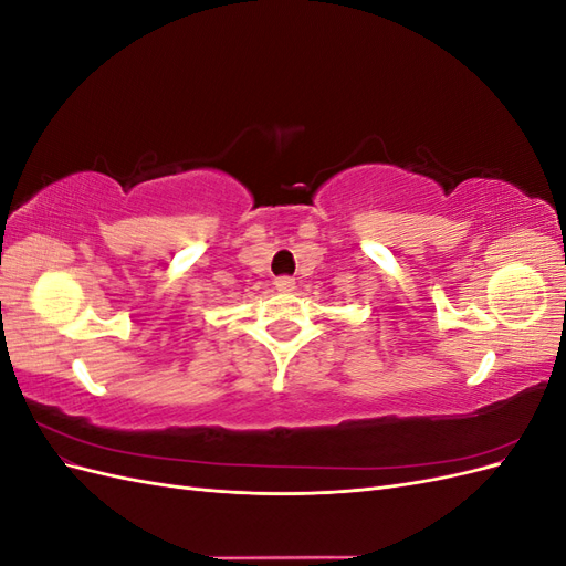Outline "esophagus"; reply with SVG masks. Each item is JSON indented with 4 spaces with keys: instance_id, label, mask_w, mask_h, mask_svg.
<instances>
[{
    "instance_id": "34e87169",
    "label": "esophagus",
    "mask_w": 566,
    "mask_h": 566,
    "mask_svg": "<svg viewBox=\"0 0 566 566\" xmlns=\"http://www.w3.org/2000/svg\"><path fill=\"white\" fill-rule=\"evenodd\" d=\"M273 285H276L279 293H293V290H295V279L279 276L276 281H273Z\"/></svg>"
}]
</instances>
